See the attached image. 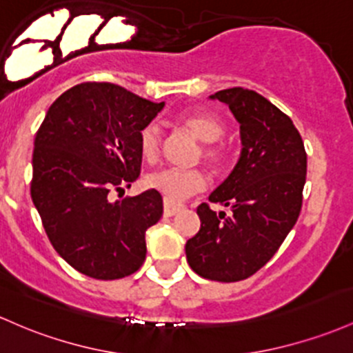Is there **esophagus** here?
I'll list each match as a JSON object with an SVG mask.
<instances>
[{
  "label": "esophagus",
  "instance_id": "esophagus-1",
  "mask_svg": "<svg viewBox=\"0 0 353 353\" xmlns=\"http://www.w3.org/2000/svg\"><path fill=\"white\" fill-rule=\"evenodd\" d=\"M183 208H184L183 204H176L172 203V201L164 199V216H168V218H170V216H176Z\"/></svg>",
  "mask_w": 353,
  "mask_h": 353
}]
</instances>
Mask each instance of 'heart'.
Instances as JSON below:
<instances>
[{
    "mask_svg": "<svg viewBox=\"0 0 353 353\" xmlns=\"http://www.w3.org/2000/svg\"><path fill=\"white\" fill-rule=\"evenodd\" d=\"M179 123L201 141L199 156L209 169L223 170L228 164V147L219 141L224 134L223 120L206 112H191L179 119ZM139 150L145 161H156L161 150V129L157 123H145L139 132ZM150 189H156L165 199L179 203L206 188V176L201 169H157L145 177Z\"/></svg>",
    "mask_w": 353,
    "mask_h": 353,
    "instance_id": "b5f03b06",
    "label": "heart"
}]
</instances>
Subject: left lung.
<instances>
[{
    "mask_svg": "<svg viewBox=\"0 0 353 353\" xmlns=\"http://www.w3.org/2000/svg\"><path fill=\"white\" fill-rule=\"evenodd\" d=\"M241 130V157L209 201L197 206L201 230L185 243L188 263L212 281H241L266 265L295 226L303 203L307 152L292 119L248 88L216 92Z\"/></svg>",
    "mask_w": 353,
    "mask_h": 353,
    "instance_id": "8db88e82",
    "label": "left lung"
}]
</instances>
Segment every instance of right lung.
Listing matches in <instances>:
<instances>
[{
    "label": "right lung",
    "mask_w": 353,
    "mask_h": 353,
    "mask_svg": "<svg viewBox=\"0 0 353 353\" xmlns=\"http://www.w3.org/2000/svg\"><path fill=\"white\" fill-rule=\"evenodd\" d=\"M162 107L119 85L80 83L52 103L34 137L32 199L45 233L72 268L95 280L129 276L145 259L162 196H112L141 174L139 132Z\"/></svg>",
    "instance_id": "add662e5"
}]
</instances>
